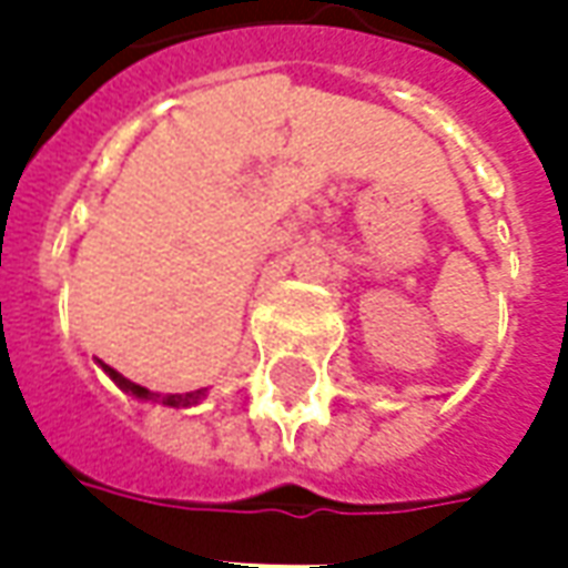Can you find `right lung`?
<instances>
[{"mask_svg": "<svg viewBox=\"0 0 568 568\" xmlns=\"http://www.w3.org/2000/svg\"><path fill=\"white\" fill-rule=\"evenodd\" d=\"M105 374H109V377H112V381H115L118 386L124 389V393L133 395V398H142V402H151V398H154V393H151V389L140 386V383L128 381L124 374H118V371L109 368V365H105ZM203 395H206V389H197V393H185V395H166V402H163V405H170V407H194L200 402V398H203Z\"/></svg>", "mask_w": 568, "mask_h": 568, "instance_id": "add662e5", "label": "right lung"}]
</instances>
